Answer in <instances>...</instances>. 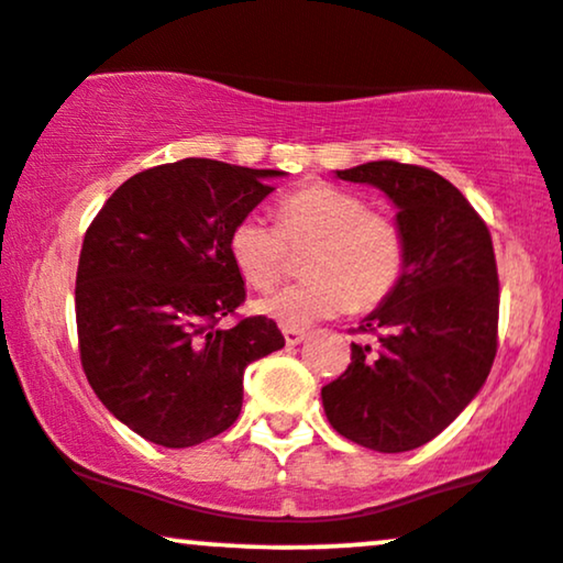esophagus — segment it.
Returning <instances> with one entry per match:
<instances>
[{
    "label": "esophagus",
    "mask_w": 563,
    "mask_h": 563,
    "mask_svg": "<svg viewBox=\"0 0 563 563\" xmlns=\"http://www.w3.org/2000/svg\"><path fill=\"white\" fill-rule=\"evenodd\" d=\"M283 335H286L288 346H299L303 338H307V333H303V330H290V328L283 330Z\"/></svg>",
    "instance_id": "1"
}]
</instances>
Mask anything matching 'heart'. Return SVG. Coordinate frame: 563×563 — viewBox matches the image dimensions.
I'll use <instances>...</instances> for the list:
<instances>
[{
  "mask_svg": "<svg viewBox=\"0 0 563 563\" xmlns=\"http://www.w3.org/2000/svg\"><path fill=\"white\" fill-rule=\"evenodd\" d=\"M288 249H309L301 264L309 280L262 296L254 309L290 330H307L346 309L380 307L406 267L398 222L330 183H309L283 196L277 225L252 212L230 228V260L249 286H273L286 273Z\"/></svg>",
  "mask_w": 563,
  "mask_h": 563,
  "instance_id": "heart-1",
  "label": "heart"
}]
</instances>
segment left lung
<instances>
[{"instance_id":"8db88e82","label":"left lung","mask_w":563,"mask_h":563,"mask_svg":"<svg viewBox=\"0 0 563 563\" xmlns=\"http://www.w3.org/2000/svg\"><path fill=\"white\" fill-rule=\"evenodd\" d=\"M380 188L406 241L401 280L358 324L351 364L322 388L330 424L380 453L440 435L477 396L498 349V269L490 230L443 175L380 159L335 170Z\"/></svg>"}]
</instances>
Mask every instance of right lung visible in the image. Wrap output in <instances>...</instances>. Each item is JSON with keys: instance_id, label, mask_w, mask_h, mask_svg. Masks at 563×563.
<instances>
[{"instance_id": "right-lung-1", "label": "right lung", "mask_w": 563, "mask_h": 563, "mask_svg": "<svg viewBox=\"0 0 563 563\" xmlns=\"http://www.w3.org/2000/svg\"><path fill=\"white\" fill-rule=\"evenodd\" d=\"M280 170L188 157L114 191L86 230L76 277L80 364L99 401L141 438L188 449L241 415L243 369L286 346L267 317L217 322L246 299L230 228Z\"/></svg>"}]
</instances>
